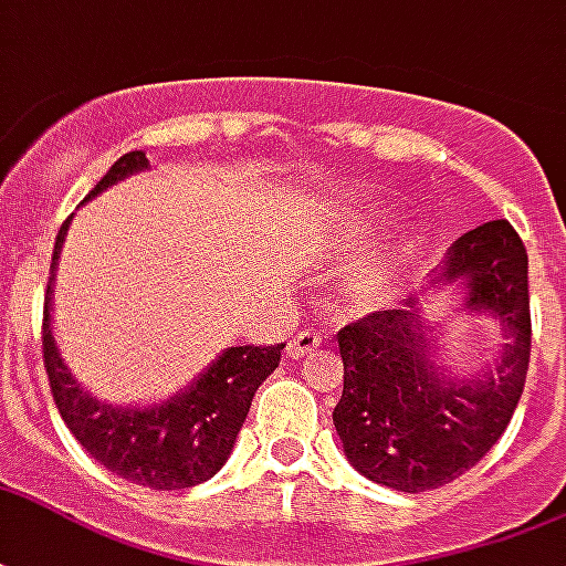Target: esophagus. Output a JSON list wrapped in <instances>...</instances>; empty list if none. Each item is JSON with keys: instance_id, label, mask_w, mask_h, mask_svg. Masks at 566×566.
Wrapping results in <instances>:
<instances>
[{"instance_id": "obj_1", "label": "esophagus", "mask_w": 566, "mask_h": 566, "mask_svg": "<svg viewBox=\"0 0 566 566\" xmlns=\"http://www.w3.org/2000/svg\"><path fill=\"white\" fill-rule=\"evenodd\" d=\"M317 347H321V336L312 333V329H303V333H296L291 338V345H287V354L294 359H303V357H312Z\"/></svg>"}]
</instances>
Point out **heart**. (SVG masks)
Returning a JSON list of instances; mask_svg holds the SVG:
<instances>
[{
	"instance_id": "obj_1",
	"label": "heart",
	"mask_w": 566,
	"mask_h": 566,
	"mask_svg": "<svg viewBox=\"0 0 566 566\" xmlns=\"http://www.w3.org/2000/svg\"><path fill=\"white\" fill-rule=\"evenodd\" d=\"M380 291H384V275H380V270L359 272V275H354L347 282V300L350 303H371V300H378Z\"/></svg>"
}]
</instances>
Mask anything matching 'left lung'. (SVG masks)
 Listing matches in <instances>:
<instances>
[{"mask_svg": "<svg viewBox=\"0 0 566 566\" xmlns=\"http://www.w3.org/2000/svg\"><path fill=\"white\" fill-rule=\"evenodd\" d=\"M462 287V308L504 333L495 366L453 375L434 354L422 296L338 329L345 389L333 422L347 462L396 492H429L474 468L516 411L531 359L528 251L513 224L485 221L450 245L429 287Z\"/></svg>", "mask_w": 566, "mask_h": 566, "instance_id": "left-lung-1", "label": "left lung"}]
</instances>
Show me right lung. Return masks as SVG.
<instances>
[{
    "label": "right lung",
    "instance_id": "obj_1",
    "mask_svg": "<svg viewBox=\"0 0 566 566\" xmlns=\"http://www.w3.org/2000/svg\"><path fill=\"white\" fill-rule=\"evenodd\" d=\"M146 167H149L146 153L137 149L125 153L86 195V200ZM69 221L60 228L53 245L48 294H44V329H41L50 392L62 420L95 462H102L107 471L123 480L149 485L158 492L203 483L212 474H219L221 464L228 462L233 441L249 417L251 399L263 380L279 368L284 345L228 347L191 387L149 408H119L95 399L65 366L50 321L53 270L60 261Z\"/></svg>",
    "mask_w": 566,
    "mask_h": 566
}]
</instances>
